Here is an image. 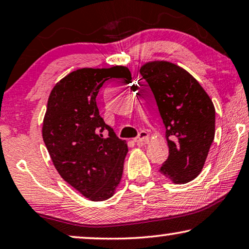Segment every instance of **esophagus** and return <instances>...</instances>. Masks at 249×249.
I'll list each match as a JSON object with an SVG mask.
<instances>
[{
    "label": "esophagus",
    "instance_id": "1",
    "mask_svg": "<svg viewBox=\"0 0 249 249\" xmlns=\"http://www.w3.org/2000/svg\"><path fill=\"white\" fill-rule=\"evenodd\" d=\"M134 142L136 144H143V143L149 142V133L145 131H141L139 133V135L134 139Z\"/></svg>",
    "mask_w": 249,
    "mask_h": 249
}]
</instances>
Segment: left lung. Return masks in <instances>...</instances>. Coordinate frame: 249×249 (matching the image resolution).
I'll use <instances>...</instances> for the list:
<instances>
[{"instance_id": "obj_1", "label": "left lung", "mask_w": 249, "mask_h": 249, "mask_svg": "<svg viewBox=\"0 0 249 249\" xmlns=\"http://www.w3.org/2000/svg\"><path fill=\"white\" fill-rule=\"evenodd\" d=\"M140 73L166 127L169 156L159 171L174 183H188L201 173L214 140L212 100L190 73L173 63H146Z\"/></svg>"}]
</instances>
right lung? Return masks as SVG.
Returning a JSON list of instances; mask_svg holds the SVG:
<instances>
[{
    "mask_svg": "<svg viewBox=\"0 0 249 249\" xmlns=\"http://www.w3.org/2000/svg\"><path fill=\"white\" fill-rule=\"evenodd\" d=\"M131 79L125 66L80 69L56 83L48 98L45 145L63 179L91 201L113 196L128 151L126 142L99 115L96 98L108 80Z\"/></svg>",
    "mask_w": 249,
    "mask_h": 249,
    "instance_id": "right-lung-1",
    "label": "right lung"
}]
</instances>
